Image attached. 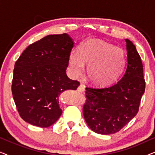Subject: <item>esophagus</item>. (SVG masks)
Returning a JSON list of instances; mask_svg holds the SVG:
<instances>
[{
  "instance_id": "obj_1",
  "label": "esophagus",
  "mask_w": 155,
  "mask_h": 155,
  "mask_svg": "<svg viewBox=\"0 0 155 155\" xmlns=\"http://www.w3.org/2000/svg\"><path fill=\"white\" fill-rule=\"evenodd\" d=\"M77 90L80 92H84V90H85V89H84V87L82 85V84H80V85L78 87Z\"/></svg>"
}]
</instances>
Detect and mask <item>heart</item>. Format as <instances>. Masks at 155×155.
<instances>
[{
  "instance_id": "obj_1",
  "label": "heart",
  "mask_w": 155,
  "mask_h": 155,
  "mask_svg": "<svg viewBox=\"0 0 155 155\" xmlns=\"http://www.w3.org/2000/svg\"><path fill=\"white\" fill-rule=\"evenodd\" d=\"M69 68L75 76L80 75L84 64L88 65L87 75L92 84L106 85L115 81L126 64V56L121 48L97 40H89L73 51L69 56Z\"/></svg>"
}]
</instances>
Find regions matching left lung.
Returning <instances> with one entry per match:
<instances>
[{"label": "left lung", "mask_w": 155, "mask_h": 155, "mask_svg": "<svg viewBox=\"0 0 155 155\" xmlns=\"http://www.w3.org/2000/svg\"><path fill=\"white\" fill-rule=\"evenodd\" d=\"M126 42L127 65L119 80L104 88L86 87L84 120L94 132L116 133L136 116L145 89L140 56L130 40Z\"/></svg>", "instance_id": "left-lung-1"}]
</instances>
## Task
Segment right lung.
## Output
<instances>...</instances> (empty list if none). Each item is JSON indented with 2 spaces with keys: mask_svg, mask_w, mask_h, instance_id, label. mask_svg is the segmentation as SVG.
<instances>
[{
  "mask_svg": "<svg viewBox=\"0 0 155 155\" xmlns=\"http://www.w3.org/2000/svg\"><path fill=\"white\" fill-rule=\"evenodd\" d=\"M73 46L68 34L50 35L30 44L16 61L12 93L25 121L46 128L60 118L59 96L80 85L66 74Z\"/></svg>",
  "mask_w": 155,
  "mask_h": 155,
  "instance_id": "obj_1",
  "label": "right lung"
}]
</instances>
